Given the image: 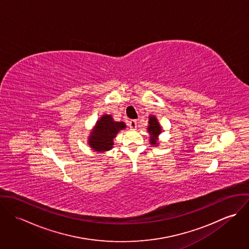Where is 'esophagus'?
I'll list each match as a JSON object with an SVG mask.
<instances>
[{"mask_svg":"<svg viewBox=\"0 0 249 249\" xmlns=\"http://www.w3.org/2000/svg\"><path fill=\"white\" fill-rule=\"evenodd\" d=\"M128 125L130 127V129H136L137 127V121L136 120H130L128 123Z\"/></svg>","mask_w":249,"mask_h":249,"instance_id":"obj_1","label":"esophagus"}]
</instances>
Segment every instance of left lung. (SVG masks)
<instances>
[{
	"mask_svg": "<svg viewBox=\"0 0 249 249\" xmlns=\"http://www.w3.org/2000/svg\"><path fill=\"white\" fill-rule=\"evenodd\" d=\"M149 126L147 127V130L148 132L150 133V143L151 144H157V138L156 136L158 134L161 133V126L159 124V123L157 122V119L154 117V116H150L149 117Z\"/></svg>",
	"mask_w": 249,
	"mask_h": 249,
	"instance_id": "8db88e82",
	"label": "left lung"
}]
</instances>
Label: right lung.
<instances>
[{"instance_id":"1","label":"right lung","mask_w":249,"mask_h":249,"mask_svg":"<svg viewBox=\"0 0 249 249\" xmlns=\"http://www.w3.org/2000/svg\"><path fill=\"white\" fill-rule=\"evenodd\" d=\"M125 128L123 122H114L110 115H105L97 122L94 132L89 138V144L97 151H107L112 148L113 139L119 130Z\"/></svg>"}]
</instances>
